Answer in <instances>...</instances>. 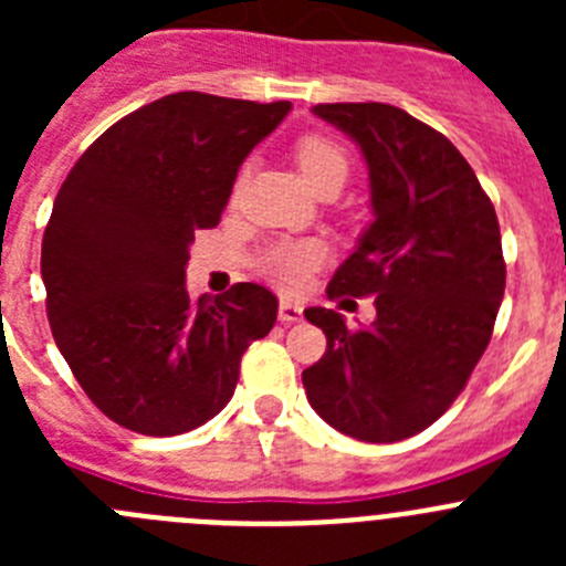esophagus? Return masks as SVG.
Returning a JSON list of instances; mask_svg holds the SVG:
<instances>
[{"mask_svg": "<svg viewBox=\"0 0 566 566\" xmlns=\"http://www.w3.org/2000/svg\"><path fill=\"white\" fill-rule=\"evenodd\" d=\"M277 317L283 326H292V323H300L303 319V306L300 303H292V300H280Z\"/></svg>", "mask_w": 566, "mask_h": 566, "instance_id": "1", "label": "esophagus"}]
</instances>
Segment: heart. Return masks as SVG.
Wrapping results in <instances>:
<instances>
[{"instance_id": "1", "label": "heart", "mask_w": 566, "mask_h": 566, "mask_svg": "<svg viewBox=\"0 0 566 566\" xmlns=\"http://www.w3.org/2000/svg\"><path fill=\"white\" fill-rule=\"evenodd\" d=\"M294 158L314 192L326 189L328 184H343L348 178V155L328 135H303L294 147ZM247 178L249 167H240L238 178H234V198L240 195ZM323 258H326V249L317 240H289V243H277L269 249L260 269L283 292H300L314 269L323 263Z\"/></svg>"}]
</instances>
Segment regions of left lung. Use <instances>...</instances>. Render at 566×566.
Wrapping results in <instances>:
<instances>
[{"instance_id":"obj_1","label":"left lung","mask_w":566,"mask_h":566,"mask_svg":"<svg viewBox=\"0 0 566 566\" xmlns=\"http://www.w3.org/2000/svg\"><path fill=\"white\" fill-rule=\"evenodd\" d=\"M359 144L374 221L328 283V297H377V319L348 328L306 308L328 345L303 371L314 411L359 442H399L462 394L504 297L496 209L442 133L391 104H317Z\"/></svg>"}]
</instances>
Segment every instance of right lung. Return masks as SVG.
Wrapping results in <instances>:
<instances>
[{
	"mask_svg": "<svg viewBox=\"0 0 566 566\" xmlns=\"http://www.w3.org/2000/svg\"><path fill=\"white\" fill-rule=\"evenodd\" d=\"M289 109L172 93L115 122L64 178L42 240L50 332L127 431L178 437L221 413L243 352L272 332L269 289L192 300L184 277L195 232L218 227L243 158Z\"/></svg>",
	"mask_w": 566,
	"mask_h": 566,
	"instance_id": "right-lung-1",
	"label": "right lung"
}]
</instances>
